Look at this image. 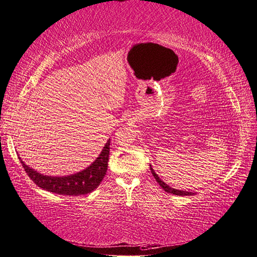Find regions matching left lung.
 Returning <instances> with one entry per match:
<instances>
[{
  "label": "left lung",
  "mask_w": 257,
  "mask_h": 257,
  "mask_svg": "<svg viewBox=\"0 0 257 257\" xmlns=\"http://www.w3.org/2000/svg\"><path fill=\"white\" fill-rule=\"evenodd\" d=\"M150 170H152V174H153V176L155 177L156 182H157V183L160 185V187H162V188L165 190V192H167V193H169V194L178 195V196H189V195H195V193H192V192H186V190H179V189H175V188L169 187V186H168L167 184L164 183L163 180L158 177V175L155 173V170L153 169L152 166H150Z\"/></svg>",
  "instance_id": "obj_1"
}]
</instances>
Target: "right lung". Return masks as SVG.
<instances>
[{
    "label": "right lung",
    "instance_id": "1",
    "mask_svg": "<svg viewBox=\"0 0 257 257\" xmlns=\"http://www.w3.org/2000/svg\"><path fill=\"white\" fill-rule=\"evenodd\" d=\"M109 146L110 139L105 143L103 149L97 159L89 167L79 173L62 176V177H54V176H45L43 174H40L37 170L25 165L21 158H20V160H21V164L25 172L29 175V177L42 189L59 195H85L93 192L98 187L100 183L102 182L105 173H107L110 150Z\"/></svg>",
    "mask_w": 257,
    "mask_h": 257
}]
</instances>
